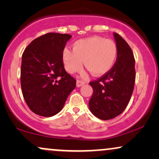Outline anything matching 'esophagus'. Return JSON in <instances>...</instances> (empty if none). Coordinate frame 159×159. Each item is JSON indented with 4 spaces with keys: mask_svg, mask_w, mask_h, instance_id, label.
<instances>
[{
    "mask_svg": "<svg viewBox=\"0 0 159 159\" xmlns=\"http://www.w3.org/2000/svg\"><path fill=\"white\" fill-rule=\"evenodd\" d=\"M84 84L85 81H81V80H77V81H76V85H77V87H81V86H83Z\"/></svg>",
    "mask_w": 159,
    "mask_h": 159,
    "instance_id": "obj_1",
    "label": "esophagus"
}]
</instances>
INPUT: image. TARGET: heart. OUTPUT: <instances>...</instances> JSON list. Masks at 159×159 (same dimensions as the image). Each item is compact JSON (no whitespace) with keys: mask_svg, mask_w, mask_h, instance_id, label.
I'll return each instance as SVG.
<instances>
[{"mask_svg":"<svg viewBox=\"0 0 159 159\" xmlns=\"http://www.w3.org/2000/svg\"><path fill=\"white\" fill-rule=\"evenodd\" d=\"M117 56V47L111 39L101 36H91L77 40L72 44V51L65 48L62 60L70 73L78 72L84 65L95 75H102L111 70Z\"/></svg>","mask_w":159,"mask_h":159,"instance_id":"b5f03b06","label":"heart"}]
</instances>
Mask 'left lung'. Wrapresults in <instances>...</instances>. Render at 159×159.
I'll return each instance as SVG.
<instances>
[{"label": "left lung", "mask_w": 159, "mask_h": 159, "mask_svg": "<svg viewBox=\"0 0 159 159\" xmlns=\"http://www.w3.org/2000/svg\"><path fill=\"white\" fill-rule=\"evenodd\" d=\"M117 56L109 72L90 84L93 89L89 107L96 117L107 120L123 112L132 96L135 81L134 54L121 36L114 33Z\"/></svg>", "instance_id": "obj_1"}]
</instances>
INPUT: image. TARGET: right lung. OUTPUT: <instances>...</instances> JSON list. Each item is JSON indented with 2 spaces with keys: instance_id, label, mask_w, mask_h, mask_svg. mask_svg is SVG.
Wrapping results in <instances>:
<instances>
[{
  "instance_id": "right-lung-1",
  "label": "right lung",
  "mask_w": 159,
  "mask_h": 159,
  "mask_svg": "<svg viewBox=\"0 0 159 159\" xmlns=\"http://www.w3.org/2000/svg\"><path fill=\"white\" fill-rule=\"evenodd\" d=\"M69 34L48 33L34 39L24 51L21 87L27 106L39 116H54L62 110L76 80L66 72L62 52Z\"/></svg>"
}]
</instances>
